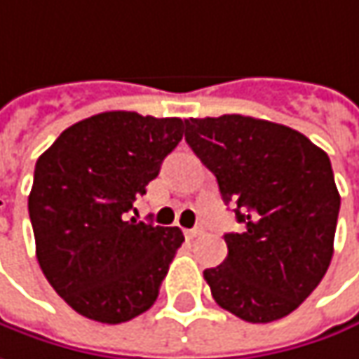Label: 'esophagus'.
<instances>
[{"mask_svg": "<svg viewBox=\"0 0 359 359\" xmlns=\"http://www.w3.org/2000/svg\"><path fill=\"white\" fill-rule=\"evenodd\" d=\"M205 230H203V226H195V228H191V230H187V234L191 236V238H197V236H201Z\"/></svg>", "mask_w": 359, "mask_h": 359, "instance_id": "1", "label": "esophagus"}]
</instances>
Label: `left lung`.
Listing matches in <instances>:
<instances>
[{
  "label": "left lung",
  "mask_w": 359,
  "mask_h": 359,
  "mask_svg": "<svg viewBox=\"0 0 359 359\" xmlns=\"http://www.w3.org/2000/svg\"><path fill=\"white\" fill-rule=\"evenodd\" d=\"M184 140L212 170L245 230L205 269L213 300L246 323L298 309L325 277L341 197L329 156L306 135L243 114L187 118Z\"/></svg>",
  "instance_id": "1"
}]
</instances>
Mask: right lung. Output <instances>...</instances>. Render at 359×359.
<instances>
[{"label":"right lung","mask_w":359,"mask_h":359,"mask_svg":"<svg viewBox=\"0 0 359 359\" xmlns=\"http://www.w3.org/2000/svg\"><path fill=\"white\" fill-rule=\"evenodd\" d=\"M182 133L177 116L111 111L67 127L36 160L28 197L36 259L86 318L118 325L156 302L184 236L129 213Z\"/></svg>","instance_id":"1"}]
</instances>
